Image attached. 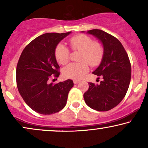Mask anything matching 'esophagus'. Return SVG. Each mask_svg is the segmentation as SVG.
Segmentation results:
<instances>
[{
    "instance_id": "34e87169",
    "label": "esophagus",
    "mask_w": 148,
    "mask_h": 148,
    "mask_svg": "<svg viewBox=\"0 0 148 148\" xmlns=\"http://www.w3.org/2000/svg\"><path fill=\"white\" fill-rule=\"evenodd\" d=\"M80 82L79 81H78V80H74L73 81V83L75 84H79V83Z\"/></svg>"
}]
</instances>
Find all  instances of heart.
I'll list each match as a JSON object with an SVG mask.
<instances>
[{
    "label": "heart",
    "instance_id": "heart-1",
    "mask_svg": "<svg viewBox=\"0 0 148 148\" xmlns=\"http://www.w3.org/2000/svg\"><path fill=\"white\" fill-rule=\"evenodd\" d=\"M71 48L80 51L77 63H71L63 69V76L73 79H80L89 71L88 64L94 66L100 63L104 54V48L99 42H93L89 36L78 34L69 40ZM55 58L60 64H66L69 58V50L62 44H58L55 49Z\"/></svg>",
    "mask_w": 148,
    "mask_h": 148
}]
</instances>
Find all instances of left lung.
Instances as JSON below:
<instances>
[{"label":"left lung","mask_w":148,"mask_h":148,"mask_svg":"<svg viewBox=\"0 0 148 148\" xmlns=\"http://www.w3.org/2000/svg\"><path fill=\"white\" fill-rule=\"evenodd\" d=\"M87 33L98 38L104 48L101 63L93 72L103 79L100 84L89 83L84 100L94 110L108 111L116 106L127 94L131 76L130 60L122 44L113 36L98 29Z\"/></svg>","instance_id":"left-lung-1"}]
</instances>
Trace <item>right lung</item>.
<instances>
[{"label":"right lung","instance_id":"right-lung-1","mask_svg":"<svg viewBox=\"0 0 148 148\" xmlns=\"http://www.w3.org/2000/svg\"><path fill=\"white\" fill-rule=\"evenodd\" d=\"M71 33L38 36L25 46L19 57L16 69L18 90L27 106L40 114H52L61 110L73 86L71 79L50 84L52 77L60 75L55 58L56 46Z\"/></svg>","mask_w":148,"mask_h":148}]
</instances>
